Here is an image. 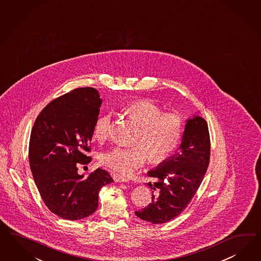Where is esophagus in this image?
Returning a JSON list of instances; mask_svg holds the SVG:
<instances>
[{
	"label": "esophagus",
	"instance_id": "34e87169",
	"mask_svg": "<svg viewBox=\"0 0 261 261\" xmlns=\"http://www.w3.org/2000/svg\"><path fill=\"white\" fill-rule=\"evenodd\" d=\"M112 178L114 179L115 182H129V179L126 177V176H123V175H120V174H113L112 175Z\"/></svg>",
	"mask_w": 261,
	"mask_h": 261
}]
</instances>
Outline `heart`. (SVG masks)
I'll list each match as a JSON object with an SVG mask.
<instances>
[{
	"instance_id": "heart-1",
	"label": "heart",
	"mask_w": 261,
	"mask_h": 261,
	"mask_svg": "<svg viewBox=\"0 0 261 261\" xmlns=\"http://www.w3.org/2000/svg\"><path fill=\"white\" fill-rule=\"evenodd\" d=\"M124 112L140 126L135 138L140 144L106 150L100 156L106 167L121 174H130L145 164L148 154L152 162L160 163L178 147L183 132V120L178 113H162L161 109L149 100L134 101L124 108ZM111 127L112 114H101L93 127L95 138L103 140L108 137Z\"/></svg>"
}]
</instances>
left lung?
Returning a JSON list of instances; mask_svg holds the SVG:
<instances>
[{
  "mask_svg": "<svg viewBox=\"0 0 261 261\" xmlns=\"http://www.w3.org/2000/svg\"><path fill=\"white\" fill-rule=\"evenodd\" d=\"M178 151L167 158L148 175L155 179L148 183L152 201L135 212L136 216L150 223H166L179 216L196 194L208 169L211 143L207 122L198 115L186 120Z\"/></svg>",
  "mask_w": 261,
  "mask_h": 261,
  "instance_id": "left-lung-1",
  "label": "left lung"
}]
</instances>
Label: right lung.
<instances>
[{"label": "right lung", "instance_id": "add662e5", "mask_svg": "<svg viewBox=\"0 0 261 261\" xmlns=\"http://www.w3.org/2000/svg\"><path fill=\"white\" fill-rule=\"evenodd\" d=\"M101 104L95 89H75L47 105L32 127L30 170L45 206L64 219L79 220L92 215L101 188L113 182L102 169L88 177L77 172V163L91 161L86 152L90 151Z\"/></svg>", "mask_w": 261, "mask_h": 261}]
</instances>
